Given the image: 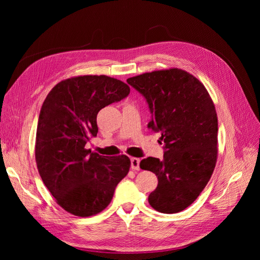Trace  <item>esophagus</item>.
<instances>
[{"label":"esophagus","mask_w":260,"mask_h":260,"mask_svg":"<svg viewBox=\"0 0 260 260\" xmlns=\"http://www.w3.org/2000/svg\"><path fill=\"white\" fill-rule=\"evenodd\" d=\"M131 169L132 170H140V159L133 157L131 158Z\"/></svg>","instance_id":"34e87169"}]
</instances>
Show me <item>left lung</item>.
I'll list each match as a JSON object with an SVG mask.
<instances>
[{
	"label": "left lung",
	"mask_w": 260,
	"mask_h": 260,
	"mask_svg": "<svg viewBox=\"0 0 260 260\" xmlns=\"http://www.w3.org/2000/svg\"><path fill=\"white\" fill-rule=\"evenodd\" d=\"M145 98L159 132L164 158L147 157L141 169L154 172L158 185L148 203L162 214L184 210L199 198L214 172L218 156V118L204 84L179 68L155 70L127 79Z\"/></svg>",
	"instance_id": "1"
}]
</instances>
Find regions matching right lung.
<instances>
[{"instance_id":"1","label":"right lung","mask_w":260,"mask_h":260,"mask_svg":"<svg viewBox=\"0 0 260 260\" xmlns=\"http://www.w3.org/2000/svg\"><path fill=\"white\" fill-rule=\"evenodd\" d=\"M130 93L108 76H78L58 82L44 100L36 137V161L44 185L72 215L90 217L112 202L117 184L128 175V156H102L86 149L96 137L102 108Z\"/></svg>"}]
</instances>
